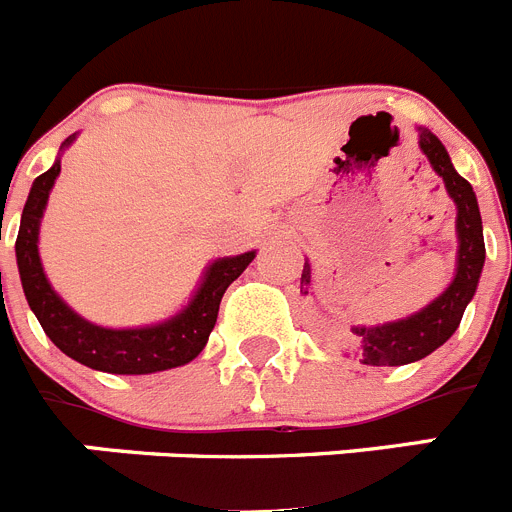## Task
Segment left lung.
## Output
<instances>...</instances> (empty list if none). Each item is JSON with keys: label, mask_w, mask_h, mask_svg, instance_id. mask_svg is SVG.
I'll return each instance as SVG.
<instances>
[{"label": "left lung", "mask_w": 512, "mask_h": 512, "mask_svg": "<svg viewBox=\"0 0 512 512\" xmlns=\"http://www.w3.org/2000/svg\"><path fill=\"white\" fill-rule=\"evenodd\" d=\"M418 146L428 158L431 169L443 179L446 194L456 205V269L454 279L436 300H431L408 318L377 325H351L328 328V338L346 356L366 366H402L425 359L454 336L461 315L477 292L479 277L485 269V235L479 215L477 194L472 184L459 176L451 156L441 140L428 128H418ZM312 282V266L305 261L300 277V292L307 295Z\"/></svg>", "instance_id": "1"}]
</instances>
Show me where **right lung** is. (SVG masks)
Returning a JSON list of instances; mask_svg holds the SVG:
<instances>
[{
  "label": "right lung",
  "instance_id": "add662e5",
  "mask_svg": "<svg viewBox=\"0 0 512 512\" xmlns=\"http://www.w3.org/2000/svg\"><path fill=\"white\" fill-rule=\"evenodd\" d=\"M74 140L76 133L63 140L61 153ZM61 153L51 169L40 174L30 187L15 243L22 292L38 323L43 325L45 336L74 361L107 374H156L197 359L215 328L225 289L256 259V251L223 256L207 264L187 305L166 320L138 328H107L81 318L48 282L38 251L40 220L56 176L61 174Z\"/></svg>",
  "mask_w": 512,
  "mask_h": 512
}]
</instances>
